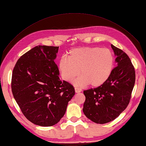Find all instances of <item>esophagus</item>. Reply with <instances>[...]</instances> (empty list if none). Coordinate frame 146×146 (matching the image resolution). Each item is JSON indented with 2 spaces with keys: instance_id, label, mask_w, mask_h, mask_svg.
I'll use <instances>...</instances> for the list:
<instances>
[{
  "instance_id": "1",
  "label": "esophagus",
  "mask_w": 146,
  "mask_h": 146,
  "mask_svg": "<svg viewBox=\"0 0 146 146\" xmlns=\"http://www.w3.org/2000/svg\"><path fill=\"white\" fill-rule=\"evenodd\" d=\"M75 92L76 93H80V92H81V91H82V90H81L80 88H78V87H75Z\"/></svg>"
}]
</instances>
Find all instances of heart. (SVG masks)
I'll return each mask as SVG.
<instances>
[{
	"instance_id": "b5f03b06",
	"label": "heart",
	"mask_w": 146,
	"mask_h": 146,
	"mask_svg": "<svg viewBox=\"0 0 146 146\" xmlns=\"http://www.w3.org/2000/svg\"><path fill=\"white\" fill-rule=\"evenodd\" d=\"M113 64L114 56L110 49L84 47L71 49L68 57L61 56L58 66L66 81L73 80L80 73L75 82L76 86L90 84L92 87H98L110 77Z\"/></svg>"
}]
</instances>
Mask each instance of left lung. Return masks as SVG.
Listing matches in <instances>:
<instances>
[{
  "mask_svg": "<svg viewBox=\"0 0 146 146\" xmlns=\"http://www.w3.org/2000/svg\"><path fill=\"white\" fill-rule=\"evenodd\" d=\"M117 56V66L102 85L84 91L86 97L83 112L97 123L115 120L125 110L130 102L135 82V70L128 55L111 44Z\"/></svg>",
  "mask_w": 146,
  "mask_h": 146,
  "instance_id": "8db88e82",
  "label": "left lung"
}]
</instances>
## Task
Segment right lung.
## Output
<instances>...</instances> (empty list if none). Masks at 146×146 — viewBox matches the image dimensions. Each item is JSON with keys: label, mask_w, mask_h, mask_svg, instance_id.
<instances>
[{"label": "right lung", "mask_w": 146, "mask_h": 146, "mask_svg": "<svg viewBox=\"0 0 146 146\" xmlns=\"http://www.w3.org/2000/svg\"><path fill=\"white\" fill-rule=\"evenodd\" d=\"M58 48L35 47L19 58L12 73L11 91L17 104L27 119L40 126L57 123L75 93L70 83L58 77L54 62Z\"/></svg>", "instance_id": "1"}]
</instances>
